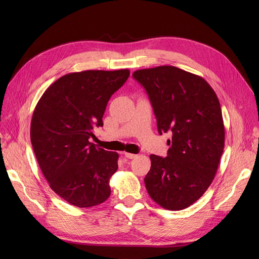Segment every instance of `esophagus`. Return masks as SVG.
Instances as JSON below:
<instances>
[{
    "instance_id": "obj_1",
    "label": "esophagus",
    "mask_w": 259,
    "mask_h": 259,
    "mask_svg": "<svg viewBox=\"0 0 259 259\" xmlns=\"http://www.w3.org/2000/svg\"><path fill=\"white\" fill-rule=\"evenodd\" d=\"M124 155H125V158H127V159H135L136 158V154H133V153H128V152H125L124 153Z\"/></svg>"
}]
</instances>
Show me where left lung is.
Wrapping results in <instances>:
<instances>
[{
  "label": "left lung",
  "instance_id": "obj_1",
  "mask_svg": "<svg viewBox=\"0 0 259 259\" xmlns=\"http://www.w3.org/2000/svg\"><path fill=\"white\" fill-rule=\"evenodd\" d=\"M133 77L151 101L159 134H171L166 158L150 155L147 191L163 208H187L213 182L224 151L218 97L203 77L173 66L137 70Z\"/></svg>",
  "mask_w": 259,
  "mask_h": 259
}]
</instances>
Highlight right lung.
Listing matches in <instances>:
<instances>
[{
    "instance_id": "1",
    "label": "right lung",
    "mask_w": 259,
    "mask_h": 259,
    "mask_svg": "<svg viewBox=\"0 0 259 259\" xmlns=\"http://www.w3.org/2000/svg\"><path fill=\"white\" fill-rule=\"evenodd\" d=\"M128 76V69L68 73L35 106L30 127L35 158L53 191L74 206L92 207L110 197L119 154L90 138L104 125L109 99Z\"/></svg>"
}]
</instances>
